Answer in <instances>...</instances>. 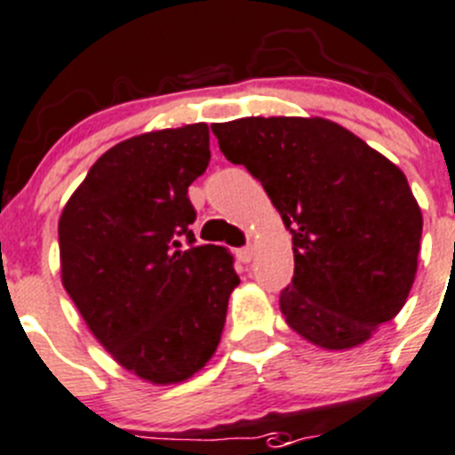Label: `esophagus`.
Instances as JSON below:
<instances>
[{"instance_id":"obj_1","label":"esophagus","mask_w":455,"mask_h":455,"mask_svg":"<svg viewBox=\"0 0 455 455\" xmlns=\"http://www.w3.org/2000/svg\"><path fill=\"white\" fill-rule=\"evenodd\" d=\"M253 253H256L253 251V247H244V249H237L235 256H237V260L244 262V265H249V262L253 260Z\"/></svg>"}]
</instances>
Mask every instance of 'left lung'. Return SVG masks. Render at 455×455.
Returning a JSON list of instances; mask_svg holds the SVG:
<instances>
[{
  "label": "left lung",
  "instance_id": "left-lung-1",
  "mask_svg": "<svg viewBox=\"0 0 455 455\" xmlns=\"http://www.w3.org/2000/svg\"><path fill=\"white\" fill-rule=\"evenodd\" d=\"M211 130L291 233L287 325L323 350L366 343L400 314L418 274L422 211L404 172L321 116H247Z\"/></svg>",
  "mask_w": 455,
  "mask_h": 455
}]
</instances>
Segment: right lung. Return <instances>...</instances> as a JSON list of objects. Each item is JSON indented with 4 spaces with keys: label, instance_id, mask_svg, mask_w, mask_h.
<instances>
[{
    "label": "right lung",
    "instance_id": "right-lung-1",
    "mask_svg": "<svg viewBox=\"0 0 455 455\" xmlns=\"http://www.w3.org/2000/svg\"><path fill=\"white\" fill-rule=\"evenodd\" d=\"M208 139L206 123H193L116 143L58 222L67 294L114 362L155 386L211 362L240 285L228 249L195 247L188 228V186L211 159Z\"/></svg>",
    "mask_w": 455,
    "mask_h": 455
}]
</instances>
